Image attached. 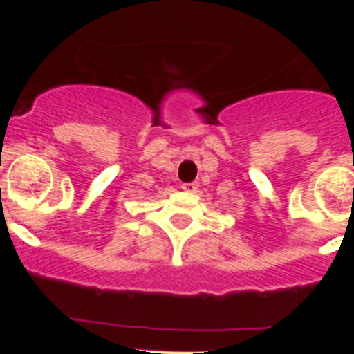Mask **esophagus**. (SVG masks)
Returning <instances> with one entry per match:
<instances>
[{"label": "esophagus", "mask_w": 354, "mask_h": 354, "mask_svg": "<svg viewBox=\"0 0 354 354\" xmlns=\"http://www.w3.org/2000/svg\"><path fill=\"white\" fill-rule=\"evenodd\" d=\"M197 183H183L181 185V190L183 192H188V194H194V192H197Z\"/></svg>", "instance_id": "esophagus-1"}]
</instances>
